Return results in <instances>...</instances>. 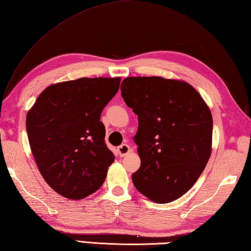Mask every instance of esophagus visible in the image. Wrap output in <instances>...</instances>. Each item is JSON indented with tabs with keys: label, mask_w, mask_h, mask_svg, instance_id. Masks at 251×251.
<instances>
[{
	"label": "esophagus",
	"mask_w": 251,
	"mask_h": 251,
	"mask_svg": "<svg viewBox=\"0 0 251 251\" xmlns=\"http://www.w3.org/2000/svg\"><path fill=\"white\" fill-rule=\"evenodd\" d=\"M117 152H119L120 156H125V155H127L128 153H130L131 148H130L128 145L123 144L120 147H117Z\"/></svg>",
	"instance_id": "obj_1"
}]
</instances>
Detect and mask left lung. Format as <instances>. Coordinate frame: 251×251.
<instances>
[{
    "mask_svg": "<svg viewBox=\"0 0 251 251\" xmlns=\"http://www.w3.org/2000/svg\"><path fill=\"white\" fill-rule=\"evenodd\" d=\"M121 91L138 115L134 140L141 164L132 183L153 202H172L193 187L210 159L209 106L188 82L163 77H127Z\"/></svg>",
    "mask_w": 251,
    "mask_h": 251,
    "instance_id": "8db88e82",
    "label": "left lung"
}]
</instances>
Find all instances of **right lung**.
<instances>
[{
	"instance_id": "obj_1",
	"label": "right lung",
	"mask_w": 251,
	"mask_h": 251,
	"mask_svg": "<svg viewBox=\"0 0 251 251\" xmlns=\"http://www.w3.org/2000/svg\"><path fill=\"white\" fill-rule=\"evenodd\" d=\"M121 78H79L46 88L27 113L29 145L42 177L63 197L78 200L104 183L114 154L104 141L101 112Z\"/></svg>"
}]
</instances>
